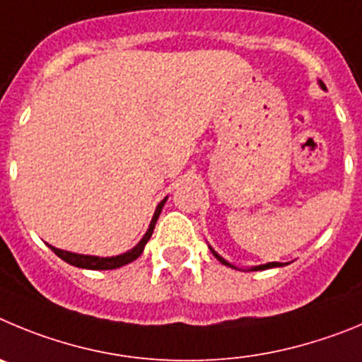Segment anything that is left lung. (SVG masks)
Listing matches in <instances>:
<instances>
[{"mask_svg": "<svg viewBox=\"0 0 362 362\" xmlns=\"http://www.w3.org/2000/svg\"><path fill=\"white\" fill-rule=\"evenodd\" d=\"M321 86H323V83H321ZM213 254H214V256H216V258H218V259H220V262H221V263H223V265H227V267H233V265H230V263H227V262H226V259L221 258V256H218V254H216V252H214V250H213ZM272 267H279V263H276V262H272V263H267V265H259V267H254V269H252V270H265V269H272ZM233 269H234V267H233Z\"/></svg>", "mask_w": 362, "mask_h": 362, "instance_id": "8db88e82", "label": "left lung"}]
</instances>
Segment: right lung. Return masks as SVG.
<instances>
[{
  "mask_svg": "<svg viewBox=\"0 0 362 362\" xmlns=\"http://www.w3.org/2000/svg\"><path fill=\"white\" fill-rule=\"evenodd\" d=\"M164 204H165V198L160 202V204H158L157 211H155V216H153L151 223H149L148 233H146L144 238H142L141 242H139V245L133 247V249L128 250V252L120 254V256H113V258H99V256H84V254L68 252V250L55 249V247H52V245H50V249L54 250V252L57 254L61 259H64V262L70 263V265H74V267H81V269L112 270V269H119V267H122V265H128V263H132L133 259L139 258V256L142 254V250H144L146 243H148V240L151 238V234H153V229H155V223H157L158 216H160V211H162V207H164Z\"/></svg>",
  "mask_w": 362,
  "mask_h": 362,
  "instance_id": "right-lung-1",
  "label": "right lung"
}]
</instances>
